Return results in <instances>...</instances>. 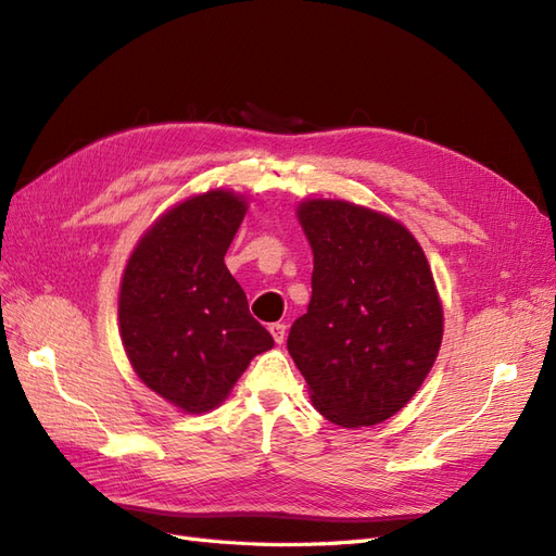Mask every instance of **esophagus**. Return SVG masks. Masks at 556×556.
I'll return each instance as SVG.
<instances>
[{
    "label": "esophagus",
    "instance_id": "obj_1",
    "mask_svg": "<svg viewBox=\"0 0 556 556\" xmlns=\"http://www.w3.org/2000/svg\"><path fill=\"white\" fill-rule=\"evenodd\" d=\"M268 331H271L276 343H282L285 336H288V325H285V323H274V325H268Z\"/></svg>",
    "mask_w": 556,
    "mask_h": 556
}]
</instances>
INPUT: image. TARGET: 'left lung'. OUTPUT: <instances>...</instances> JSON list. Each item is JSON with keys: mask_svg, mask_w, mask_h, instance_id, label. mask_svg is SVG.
Instances as JSON below:
<instances>
[{"mask_svg": "<svg viewBox=\"0 0 556 556\" xmlns=\"http://www.w3.org/2000/svg\"><path fill=\"white\" fill-rule=\"evenodd\" d=\"M313 250L308 313L288 350L313 406L348 429L371 427L415 396L439 357L443 304L422 245L394 217L343 199H306Z\"/></svg>", "mask_w": 556, "mask_h": 556, "instance_id": "left-lung-1", "label": "left lung"}]
</instances>
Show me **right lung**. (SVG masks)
Instances as JSON below:
<instances>
[{"instance_id":"right-lung-1","label":"right lung","mask_w":556,"mask_h":556,"mask_svg":"<svg viewBox=\"0 0 556 556\" xmlns=\"http://www.w3.org/2000/svg\"><path fill=\"white\" fill-rule=\"evenodd\" d=\"M243 194L215 188L164 211L134 245L117 323L134 374L182 413L220 406L274 339L248 311L225 264L243 223Z\"/></svg>"}]
</instances>
